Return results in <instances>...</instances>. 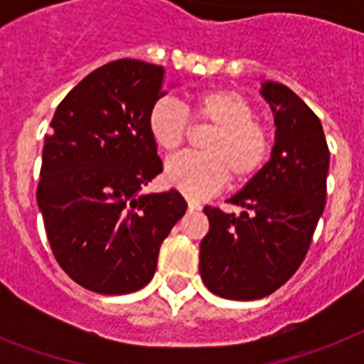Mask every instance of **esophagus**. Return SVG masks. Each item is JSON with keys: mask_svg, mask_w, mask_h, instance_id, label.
Wrapping results in <instances>:
<instances>
[{"mask_svg": "<svg viewBox=\"0 0 364 364\" xmlns=\"http://www.w3.org/2000/svg\"><path fill=\"white\" fill-rule=\"evenodd\" d=\"M187 205H188V210H191V211H198V210H202V205H200L198 202H194V200H188Z\"/></svg>", "mask_w": 364, "mask_h": 364, "instance_id": "esophagus-1", "label": "esophagus"}]
</instances>
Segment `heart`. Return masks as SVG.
Segmentation results:
<instances>
[{
    "label": "heart",
    "mask_w": 364,
    "mask_h": 364,
    "mask_svg": "<svg viewBox=\"0 0 364 364\" xmlns=\"http://www.w3.org/2000/svg\"><path fill=\"white\" fill-rule=\"evenodd\" d=\"M255 115L249 98L232 88L198 94L185 107L170 96L156 100L147 113V132L166 153L185 143L191 121L215 126L202 141L204 153H183L166 162V183L202 200L221 191L230 176L236 183L257 176L272 153V132Z\"/></svg>",
    "instance_id": "b5f03b06"
}]
</instances>
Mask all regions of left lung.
<instances>
[{"instance_id":"obj_1","label":"left lung","mask_w":364,"mask_h":364,"mask_svg":"<svg viewBox=\"0 0 364 364\" xmlns=\"http://www.w3.org/2000/svg\"><path fill=\"white\" fill-rule=\"evenodd\" d=\"M260 94L276 122V145L257 176L228 200L242 213L205 205L210 232L200 243V276L211 293L257 300L302 264L327 202L328 147L321 121L279 82Z\"/></svg>"}]
</instances>
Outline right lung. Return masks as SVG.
<instances>
[{
  "label": "right lung",
  "mask_w": 364,
  "mask_h": 364,
  "mask_svg": "<svg viewBox=\"0 0 364 364\" xmlns=\"http://www.w3.org/2000/svg\"><path fill=\"white\" fill-rule=\"evenodd\" d=\"M164 68L122 58L82 79L45 136L37 204L62 270L100 294H126L154 276L166 236L187 211L176 188L143 194L162 171L147 132L164 96Z\"/></svg>",
  "instance_id": "1"
}]
</instances>
